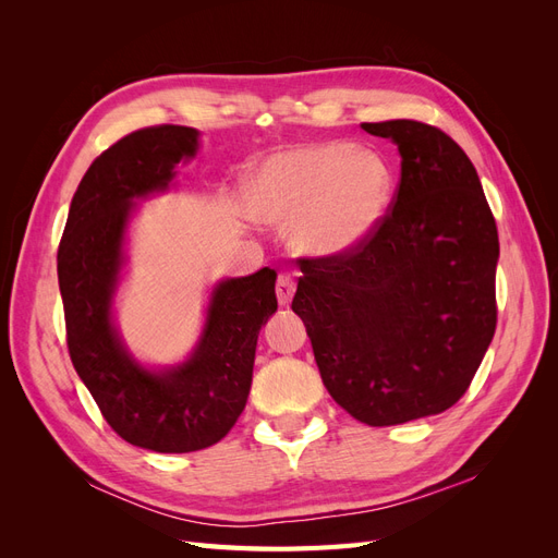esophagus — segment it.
Here are the masks:
<instances>
[{
  "instance_id": "34e87169",
  "label": "esophagus",
  "mask_w": 558,
  "mask_h": 558,
  "mask_svg": "<svg viewBox=\"0 0 558 558\" xmlns=\"http://www.w3.org/2000/svg\"><path fill=\"white\" fill-rule=\"evenodd\" d=\"M293 293H295V279L291 275H279L277 277V300L279 305H291L293 300Z\"/></svg>"
}]
</instances>
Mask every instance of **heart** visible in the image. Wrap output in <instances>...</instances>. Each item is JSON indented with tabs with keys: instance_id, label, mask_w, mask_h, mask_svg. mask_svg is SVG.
Instances as JSON below:
<instances>
[{
	"instance_id": "heart-1",
	"label": "heart",
	"mask_w": 558,
	"mask_h": 558,
	"mask_svg": "<svg viewBox=\"0 0 558 558\" xmlns=\"http://www.w3.org/2000/svg\"><path fill=\"white\" fill-rule=\"evenodd\" d=\"M393 170L369 148L342 142L283 148L251 170L246 209L267 223L289 226L293 242L312 256H340L361 246L388 211Z\"/></svg>"
}]
</instances>
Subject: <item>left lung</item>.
<instances>
[{
    "label": "left lung",
    "mask_w": 558,
    "mask_h": 558,
    "mask_svg": "<svg viewBox=\"0 0 558 558\" xmlns=\"http://www.w3.org/2000/svg\"><path fill=\"white\" fill-rule=\"evenodd\" d=\"M400 150L379 228L340 256L300 258L293 312L332 400L367 426L459 402L494 340L498 230L475 165L418 121L363 123Z\"/></svg>",
    "instance_id": "1"
}]
</instances>
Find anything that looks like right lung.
Masks as SVG:
<instances>
[{"mask_svg":"<svg viewBox=\"0 0 558 558\" xmlns=\"http://www.w3.org/2000/svg\"><path fill=\"white\" fill-rule=\"evenodd\" d=\"M197 154V130L154 125L97 156L74 193L58 248L66 347L107 424L125 442L185 453L223 440L244 412L258 332L277 312L269 267L214 289L193 356L167 369L134 361L111 320L134 199L165 191Z\"/></svg>","mask_w":558,"mask_h":558,"instance_id":"obj_1","label":"right lung"}]
</instances>
